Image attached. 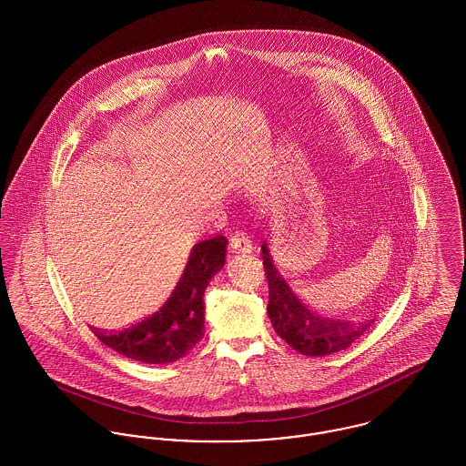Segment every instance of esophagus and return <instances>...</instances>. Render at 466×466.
Masks as SVG:
<instances>
[{
    "label": "esophagus",
    "instance_id": "esophagus-1",
    "mask_svg": "<svg viewBox=\"0 0 466 466\" xmlns=\"http://www.w3.org/2000/svg\"><path fill=\"white\" fill-rule=\"evenodd\" d=\"M229 246H231V251L233 253H242V255H248L253 251V244H251V238L246 235V233H235L229 240Z\"/></svg>",
    "mask_w": 466,
    "mask_h": 466
}]
</instances>
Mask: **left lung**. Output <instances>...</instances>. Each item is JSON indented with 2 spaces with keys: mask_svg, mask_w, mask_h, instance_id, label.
Returning <instances> with one entry per match:
<instances>
[{
  "mask_svg": "<svg viewBox=\"0 0 466 466\" xmlns=\"http://www.w3.org/2000/svg\"><path fill=\"white\" fill-rule=\"evenodd\" d=\"M267 283H268V305L267 314L276 333L296 351L310 357H323L351 346L359 337L370 330L375 319L350 323L319 318L303 305L289 283L278 274L272 266L266 244L262 246Z\"/></svg>",
  "mask_w": 466,
  "mask_h": 466,
  "instance_id": "left-lung-1",
  "label": "left lung"
}]
</instances>
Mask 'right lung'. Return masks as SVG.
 Segmentation results:
<instances>
[{
  "instance_id": "1",
  "label": "right lung",
  "mask_w": 466,
  "mask_h": 466,
  "mask_svg": "<svg viewBox=\"0 0 466 466\" xmlns=\"http://www.w3.org/2000/svg\"><path fill=\"white\" fill-rule=\"evenodd\" d=\"M222 235L194 246L179 283L167 303L127 329L104 332L91 327L106 346L145 364H170L185 357L204 335V290L226 262Z\"/></svg>"
}]
</instances>
